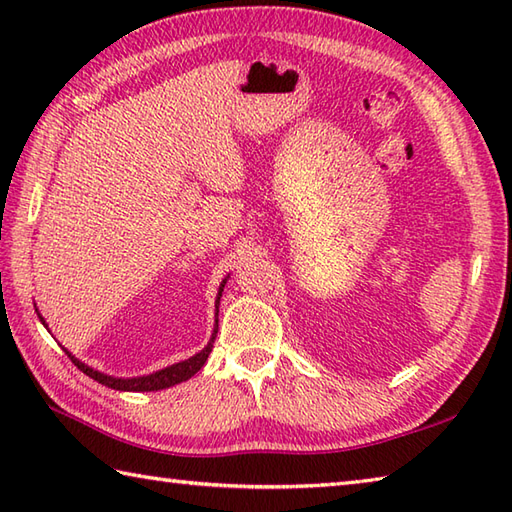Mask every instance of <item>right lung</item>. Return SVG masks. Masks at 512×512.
<instances>
[{
	"label": "right lung",
	"instance_id": "right-lung-1",
	"mask_svg": "<svg viewBox=\"0 0 512 512\" xmlns=\"http://www.w3.org/2000/svg\"><path fill=\"white\" fill-rule=\"evenodd\" d=\"M224 284H226V279L220 284V290H217V297H215V328H213L211 339H209V343L204 345V350H200L198 354H193L191 358H187V361L173 363V365H169L165 369H158V372L147 374V376L116 378V376H110V374H103V372H99V369H94L90 365H85L83 361H79V358L72 356V352H68V350H65V354L72 358V363L79 367L85 376H90V378L96 380V383L118 389V391H158V389H167V387L178 385V383H182V380H189L193 374H198L200 369L204 367L206 358H209V354L213 350V341L217 336V312H220V297L224 292ZM39 321L46 325V321H43L41 314H39ZM46 328H48V325H46Z\"/></svg>",
	"mask_w": 512,
	"mask_h": 512
}]
</instances>
